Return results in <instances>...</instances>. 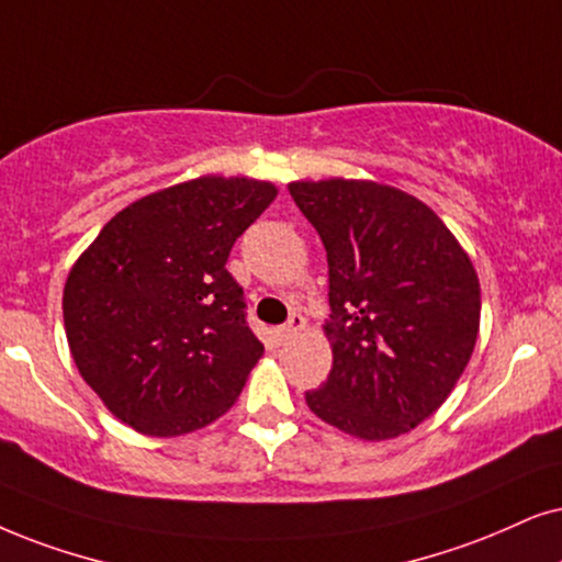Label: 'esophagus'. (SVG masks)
I'll return each mask as SVG.
<instances>
[{
	"instance_id": "34e87169",
	"label": "esophagus",
	"mask_w": 562,
	"mask_h": 562,
	"mask_svg": "<svg viewBox=\"0 0 562 562\" xmlns=\"http://www.w3.org/2000/svg\"><path fill=\"white\" fill-rule=\"evenodd\" d=\"M305 329V318L301 314H293L290 316V322L285 326H280V329H274V342L277 345H285L290 339L297 337Z\"/></svg>"
}]
</instances>
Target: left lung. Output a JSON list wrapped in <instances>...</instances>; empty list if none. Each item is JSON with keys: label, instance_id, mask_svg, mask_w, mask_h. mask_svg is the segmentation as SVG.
Wrapping results in <instances>:
<instances>
[{"label": "left lung", "instance_id": "8db88e82", "mask_svg": "<svg viewBox=\"0 0 562 562\" xmlns=\"http://www.w3.org/2000/svg\"><path fill=\"white\" fill-rule=\"evenodd\" d=\"M329 265L331 371L305 404L360 440H392L449 400L480 334L470 254L428 204L368 179L290 181Z\"/></svg>", "mask_w": 562, "mask_h": 562}]
</instances>
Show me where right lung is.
Returning a JSON list of instances; mask_svg holds the SVG:
<instances>
[{
    "instance_id": "add662e5",
    "label": "right lung",
    "mask_w": 562,
    "mask_h": 562,
    "mask_svg": "<svg viewBox=\"0 0 562 562\" xmlns=\"http://www.w3.org/2000/svg\"><path fill=\"white\" fill-rule=\"evenodd\" d=\"M272 181L199 176L116 212L64 282L69 352L113 417L142 436L207 428L265 347L225 261L274 202Z\"/></svg>"
}]
</instances>
